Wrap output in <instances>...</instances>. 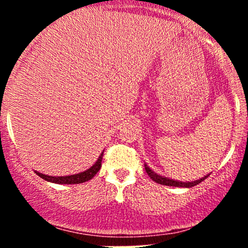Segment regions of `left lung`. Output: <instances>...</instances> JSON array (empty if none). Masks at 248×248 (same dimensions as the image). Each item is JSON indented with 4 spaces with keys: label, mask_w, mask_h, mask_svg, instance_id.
<instances>
[{
    "label": "left lung",
    "mask_w": 248,
    "mask_h": 248,
    "mask_svg": "<svg viewBox=\"0 0 248 248\" xmlns=\"http://www.w3.org/2000/svg\"><path fill=\"white\" fill-rule=\"evenodd\" d=\"M144 169H146L148 176H149L153 181H155L156 183L162 184V186H177V187H192V186H197V184H199V183H202V182H203L206 177H209V175H210L209 173V175L204 176V177L196 179V181H192V182H182V181H176V179H171L169 177H164V176L158 175V173L153 171V170L148 167L147 163H144Z\"/></svg>",
    "instance_id": "8db88e82"
}]
</instances>
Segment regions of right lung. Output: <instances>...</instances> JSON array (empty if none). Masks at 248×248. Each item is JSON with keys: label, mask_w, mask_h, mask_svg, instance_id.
I'll use <instances>...</instances> for the list:
<instances>
[{"label": "right lung", "mask_w": 248, "mask_h": 248, "mask_svg": "<svg viewBox=\"0 0 248 248\" xmlns=\"http://www.w3.org/2000/svg\"><path fill=\"white\" fill-rule=\"evenodd\" d=\"M102 152L100 154V156L98 157V160L95 161V163L93 164L92 167L88 168L87 170L85 171L76 173V175H70V176H49V175H44V173H41L38 171H35L39 177L45 179V181L51 182V183H56V184H79V183H84V182L90 181L95 176V173L100 170L101 168V161H102Z\"/></svg>", "instance_id": "1"}]
</instances>
